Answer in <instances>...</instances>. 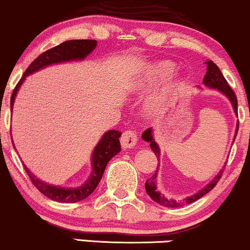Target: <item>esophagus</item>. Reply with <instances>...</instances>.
Segmentation results:
<instances>
[{"label":"esophagus","instance_id":"34e87169","mask_svg":"<svg viewBox=\"0 0 250 250\" xmlns=\"http://www.w3.org/2000/svg\"><path fill=\"white\" fill-rule=\"evenodd\" d=\"M137 133L133 130H127L125 131L124 133L120 137V144H122V147L124 149L132 148L135 144H137Z\"/></svg>","mask_w":250,"mask_h":250}]
</instances>
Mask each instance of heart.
I'll return each instance as SVG.
<instances>
[{
	"label": "heart",
	"instance_id": "b5f03b06",
	"mask_svg": "<svg viewBox=\"0 0 250 250\" xmlns=\"http://www.w3.org/2000/svg\"><path fill=\"white\" fill-rule=\"evenodd\" d=\"M175 66L169 61H160V62L155 63L154 66L150 68L149 73H148V79L150 81L156 82V81H163L165 79H167L170 74L174 72ZM160 107V103L156 102L154 104L152 110L156 111Z\"/></svg>",
	"mask_w": 250,
	"mask_h": 250
}]
</instances>
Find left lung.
I'll use <instances>...</instances> for the list:
<instances>
[{"instance_id":"obj_1","label":"left lung","mask_w":250,"mask_h":250,"mask_svg":"<svg viewBox=\"0 0 250 250\" xmlns=\"http://www.w3.org/2000/svg\"><path fill=\"white\" fill-rule=\"evenodd\" d=\"M205 64H206V67H208V70H206L204 79H203V83H204L206 87L218 89V90H219L220 92H223L224 95H226V96L229 98L230 103H232L234 111H235V113L238 115V100H236V96H235V94H234V91L232 90V88H230L229 85V83H227L226 79L224 78L223 73L220 72L219 67H218L212 60L206 61ZM238 130H239V123H238V126H236V132H235L236 134H238ZM143 139L145 141H147V143H149L150 148H152L153 152L155 153L156 158H158V161H160V148H159L158 144L154 141V138L152 135V128L149 127V128H147L146 131H144ZM225 167H226V166H224V168L219 171V174H218L217 176H215L213 180L210 182V184H208L204 189L200 190L199 192L196 193V195L188 197V198L183 199L182 202H176V200H174V199L166 198V197H163L161 193L156 190V176H158V170L154 172V175L152 177L148 178V180L146 181V183H145V188H146L147 195H148L150 198L154 200V202L158 203V204L166 206V208H180V206L191 204V203L196 202L197 199H199L200 197L205 196L206 193L210 192V191L213 189L215 186H217V183L219 182L221 176H223Z\"/></svg>"}]
</instances>
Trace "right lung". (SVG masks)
<instances>
[{
    "label": "right lung",
    "mask_w": 250,
    "mask_h": 250,
    "mask_svg": "<svg viewBox=\"0 0 250 250\" xmlns=\"http://www.w3.org/2000/svg\"><path fill=\"white\" fill-rule=\"evenodd\" d=\"M97 42L96 40L91 39H80V40H67V42H61L60 45L52 47L50 50L45 51L42 53L38 58H36L30 66L27 67L25 72H24L23 76L17 83L15 87L14 91H12L11 98H10V107L12 109L14 105L15 97L20 89L21 84L25 80V76L29 74H32L37 72V70L44 68V67L48 66V64L64 62V61L70 60H82L90 54L94 48L96 47ZM120 132L116 130L107 131L105 134L102 137L100 143L95 147L94 153H92L91 161H92V171L90 175V178L83 184L82 187L75 188V189H66V188H59L50 186V184L45 183V182L40 181L37 178L35 175L31 172L29 169L26 168L25 165H23L24 169H25L26 174L29 175L31 182L33 183L37 189H38L42 195L47 197L52 200L60 203H76L80 200H83L90 196L96 187L100 183L103 172L105 170V167L107 162L110 161L117 153L120 152Z\"/></svg>",
    "instance_id": "right-lung-1"
}]
</instances>
